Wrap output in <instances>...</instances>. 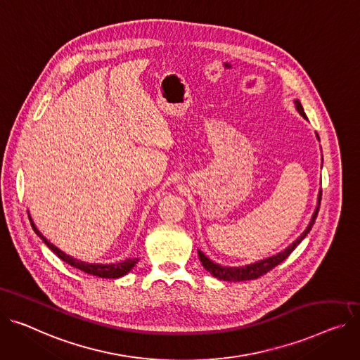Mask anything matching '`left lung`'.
Instances as JSON below:
<instances>
[{"label": "left lung", "mask_w": 360, "mask_h": 360, "mask_svg": "<svg viewBox=\"0 0 360 360\" xmlns=\"http://www.w3.org/2000/svg\"><path fill=\"white\" fill-rule=\"evenodd\" d=\"M295 103V108L298 110V112L307 118L305 112H304V108L301 105V103L298 100L294 101ZM308 120V118H307ZM319 137V134H317ZM320 140V139H319ZM320 202H321V189L319 193V201H317V207L314 210V214L313 217H311V221L309 224L307 226V229L304 230V233L297 238V240L290 245L286 249H283L282 252L276 253L275 256H271V257H266V259H262V260H257L255 263H250V265H245V266H238V268H229V266H221L219 265V263H214L212 260H210L201 250H198V256H200V260L202 263V266L205 271H208L212 276L219 278L221 281H229V282H240V281H249V279H256L262 275L268 274L271 269H274L275 266H278L281 262H283L286 257H288L292 250L304 240L305 236L309 233L311 227H313L316 219H317V214H319V210H320Z\"/></svg>", "instance_id": "8db88e82"}]
</instances>
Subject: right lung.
Masks as SVG:
<instances>
[{"mask_svg": "<svg viewBox=\"0 0 360 360\" xmlns=\"http://www.w3.org/2000/svg\"><path fill=\"white\" fill-rule=\"evenodd\" d=\"M30 219V224L34 230V233L41 238V240L44 242V245L49 248L55 255H58L59 259H62L63 262H66L68 265L74 266L88 275H94V276H100V278H120V276H124L126 274H129L136 263L139 262L137 257H131V259H126L124 262H120V263H110V265H103V263H86V262H82V260H78L75 257H70L69 255L63 253L60 249H58L56 246H53L47 238L37 230V227L34 226L32 217L29 215Z\"/></svg>", "mask_w": 360, "mask_h": 360, "instance_id": "right-lung-1", "label": "right lung"}]
</instances>
